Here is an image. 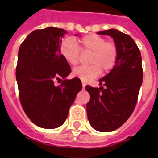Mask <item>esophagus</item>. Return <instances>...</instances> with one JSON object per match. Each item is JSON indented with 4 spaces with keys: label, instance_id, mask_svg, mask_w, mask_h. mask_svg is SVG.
Segmentation results:
<instances>
[{
    "label": "esophagus",
    "instance_id": "34e87169",
    "mask_svg": "<svg viewBox=\"0 0 158 158\" xmlns=\"http://www.w3.org/2000/svg\"><path fill=\"white\" fill-rule=\"evenodd\" d=\"M82 85H83V89H84V88H85V86H86V84H85L84 82H82Z\"/></svg>",
    "mask_w": 158,
    "mask_h": 158
}]
</instances>
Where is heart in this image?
I'll list each match as a JSON object with an SVG mask.
<instances>
[{
    "label": "heart",
    "instance_id": "heart-1",
    "mask_svg": "<svg viewBox=\"0 0 158 158\" xmlns=\"http://www.w3.org/2000/svg\"><path fill=\"white\" fill-rule=\"evenodd\" d=\"M82 53H90L88 58L89 65L75 68L72 74L74 77L87 82L96 78L103 72H108L115 67L118 60V48L113 42L98 34H89L78 39V46L71 38L64 39L60 46V53L65 61L74 66L80 60Z\"/></svg>",
    "mask_w": 158,
    "mask_h": 158
}]
</instances>
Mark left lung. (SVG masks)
Segmentation results:
<instances>
[{
    "label": "left lung",
    "instance_id": "left-lung-1",
    "mask_svg": "<svg viewBox=\"0 0 158 158\" xmlns=\"http://www.w3.org/2000/svg\"><path fill=\"white\" fill-rule=\"evenodd\" d=\"M98 33L112 37L118 48V60L111 71L99 80L102 86L85 87L90 94L87 114L93 128L110 132L120 127L135 110L143 82L142 57L128 34L113 28Z\"/></svg>",
    "mask_w": 158,
    "mask_h": 158
}]
</instances>
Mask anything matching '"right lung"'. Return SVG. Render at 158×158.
Wrapping results in <instances>:
<instances>
[{
	"instance_id": "right-lung-1",
	"label": "right lung",
	"mask_w": 158,
	"mask_h": 158,
	"mask_svg": "<svg viewBox=\"0 0 158 158\" xmlns=\"http://www.w3.org/2000/svg\"><path fill=\"white\" fill-rule=\"evenodd\" d=\"M66 31L49 27L37 29L21 43L16 66L19 97L24 112L36 125L44 129L60 126L70 106L82 89L78 78L64 79L71 72L60 54ZM64 79L59 86L56 80Z\"/></svg>"
}]
</instances>
